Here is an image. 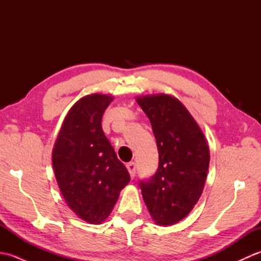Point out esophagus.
I'll use <instances>...</instances> for the list:
<instances>
[{
  "label": "esophagus",
  "instance_id": "34e87169",
  "mask_svg": "<svg viewBox=\"0 0 261 261\" xmlns=\"http://www.w3.org/2000/svg\"><path fill=\"white\" fill-rule=\"evenodd\" d=\"M126 168H127V170H129V173H130V176H131V178H134V177L136 176V164L134 163V162H131V163H129L126 165Z\"/></svg>",
  "mask_w": 261,
  "mask_h": 261
}]
</instances>
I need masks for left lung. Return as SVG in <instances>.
Wrapping results in <instances>:
<instances>
[{"label":"left lung","mask_w":261,"mask_h":261,"mask_svg":"<svg viewBox=\"0 0 261 261\" xmlns=\"http://www.w3.org/2000/svg\"><path fill=\"white\" fill-rule=\"evenodd\" d=\"M137 103L150 120L159 153L156 174L139 181L143 201L157 224H175L201 197L210 164L207 142L177 98L157 94L138 97Z\"/></svg>","instance_id":"left-lung-1"}]
</instances>
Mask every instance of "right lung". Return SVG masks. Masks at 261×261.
<instances>
[{
  "label": "right lung",
  "mask_w": 261,
  "mask_h": 261,
  "mask_svg": "<svg viewBox=\"0 0 261 261\" xmlns=\"http://www.w3.org/2000/svg\"><path fill=\"white\" fill-rule=\"evenodd\" d=\"M112 99L91 94L77 101L66 115L53 150L55 176L66 203L92 224L108 218L130 181L102 130V116Z\"/></svg>",
  "instance_id": "right-lung-1"
}]
</instances>
